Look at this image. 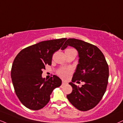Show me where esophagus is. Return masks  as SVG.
Returning a JSON list of instances; mask_svg holds the SVG:
<instances>
[{"mask_svg":"<svg viewBox=\"0 0 123 123\" xmlns=\"http://www.w3.org/2000/svg\"><path fill=\"white\" fill-rule=\"evenodd\" d=\"M66 84H67V83L65 81H62V85H66Z\"/></svg>","mask_w":123,"mask_h":123,"instance_id":"esophagus-1","label":"esophagus"}]
</instances>
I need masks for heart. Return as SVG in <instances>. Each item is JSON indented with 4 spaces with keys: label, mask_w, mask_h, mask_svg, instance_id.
Returning a JSON list of instances; mask_svg holds the SVG:
<instances>
[{
    "label": "heart",
    "mask_w": 123,
    "mask_h": 123,
    "mask_svg": "<svg viewBox=\"0 0 123 123\" xmlns=\"http://www.w3.org/2000/svg\"><path fill=\"white\" fill-rule=\"evenodd\" d=\"M70 73H71L70 69H63L60 70L58 71V75L63 79L68 78V77L70 75Z\"/></svg>",
    "instance_id": "1"
}]
</instances>
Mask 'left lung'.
<instances>
[{"instance_id": "left-lung-1", "label": "left lung", "mask_w": 123, "mask_h": 123, "mask_svg": "<svg viewBox=\"0 0 123 123\" xmlns=\"http://www.w3.org/2000/svg\"><path fill=\"white\" fill-rule=\"evenodd\" d=\"M70 46L77 49L79 61L69 85L73 87L67 95L69 102L78 110L86 111L95 107L106 90L109 69L103 53L97 46L75 38L66 40L62 50ZM77 80L85 82L81 88L74 83ZM78 82V81H77Z\"/></svg>"}]
</instances>
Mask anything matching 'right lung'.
<instances>
[{"instance_id":"obj_1","label":"right lung","mask_w":123,"mask_h":123,"mask_svg":"<svg viewBox=\"0 0 123 123\" xmlns=\"http://www.w3.org/2000/svg\"><path fill=\"white\" fill-rule=\"evenodd\" d=\"M67 38L41 41L18 53L13 61L11 78L17 96L24 106L30 110L43 108L50 100L54 88L62 80L54 75L49 80L42 77L45 65H51L53 54L58 51Z\"/></svg>"}]
</instances>
